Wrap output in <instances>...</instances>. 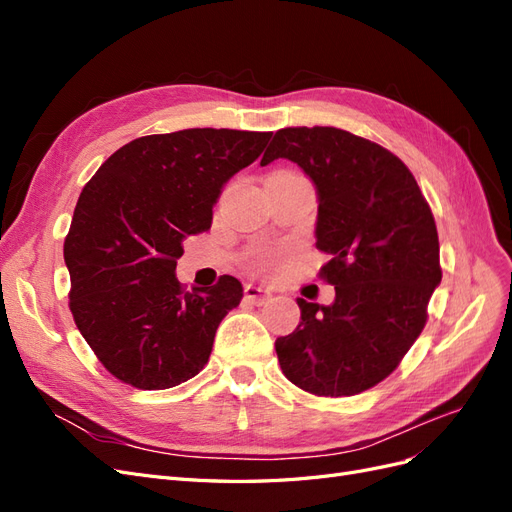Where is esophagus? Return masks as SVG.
<instances>
[{"mask_svg": "<svg viewBox=\"0 0 512 512\" xmlns=\"http://www.w3.org/2000/svg\"><path fill=\"white\" fill-rule=\"evenodd\" d=\"M243 292H245V299L256 303V305H262L265 301H269V297H271L269 288H262V286H256V284H247Z\"/></svg>", "mask_w": 512, "mask_h": 512, "instance_id": "obj_1", "label": "esophagus"}]
</instances>
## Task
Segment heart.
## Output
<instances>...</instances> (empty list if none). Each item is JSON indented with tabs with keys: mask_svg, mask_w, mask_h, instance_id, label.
Segmentation results:
<instances>
[{
	"mask_svg": "<svg viewBox=\"0 0 512 512\" xmlns=\"http://www.w3.org/2000/svg\"><path fill=\"white\" fill-rule=\"evenodd\" d=\"M284 252H269V254H258L254 260H252V269L254 271H269L273 269L277 262L282 260Z\"/></svg>",
	"mask_w": 512,
	"mask_h": 512,
	"instance_id": "1",
	"label": "heart"
}]
</instances>
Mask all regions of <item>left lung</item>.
I'll use <instances>...</instances> for the list:
<instances>
[{"label": "left lung", "mask_w": 512, "mask_h": 512, "mask_svg": "<svg viewBox=\"0 0 512 512\" xmlns=\"http://www.w3.org/2000/svg\"><path fill=\"white\" fill-rule=\"evenodd\" d=\"M297 162L318 192L316 247L331 305L297 299L301 322L277 337L284 376L318 397H350L391 376L427 322L442 280L429 203L395 153L339 128L277 130L260 166Z\"/></svg>", "instance_id": "8db88e82"}]
</instances>
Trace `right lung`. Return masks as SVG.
<instances>
[{
    "instance_id": "1",
    "label": "right lung",
    "mask_w": 512,
    "mask_h": 512,
    "mask_svg": "<svg viewBox=\"0 0 512 512\" xmlns=\"http://www.w3.org/2000/svg\"><path fill=\"white\" fill-rule=\"evenodd\" d=\"M273 132L192 128L134 138L83 188L64 241L70 312L98 361L143 391L194 378L243 286L222 275L188 292L183 239L211 228L224 183Z\"/></svg>"
}]
</instances>
